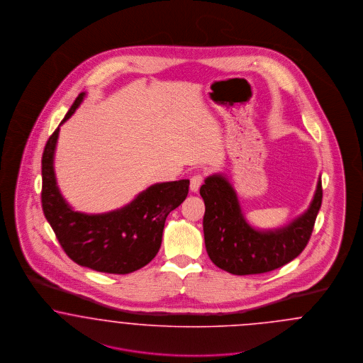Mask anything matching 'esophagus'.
<instances>
[{
    "instance_id": "obj_1",
    "label": "esophagus",
    "mask_w": 363,
    "mask_h": 363,
    "mask_svg": "<svg viewBox=\"0 0 363 363\" xmlns=\"http://www.w3.org/2000/svg\"><path fill=\"white\" fill-rule=\"evenodd\" d=\"M203 182H204V177L201 174H194L190 178V190L191 191H197V190L200 189Z\"/></svg>"
}]
</instances>
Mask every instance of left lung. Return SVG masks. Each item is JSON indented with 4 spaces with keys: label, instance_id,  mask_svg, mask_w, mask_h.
I'll use <instances>...</instances> for the list:
<instances>
[{
    "label": "left lung",
    "instance_id": "left-lung-1",
    "mask_svg": "<svg viewBox=\"0 0 363 363\" xmlns=\"http://www.w3.org/2000/svg\"><path fill=\"white\" fill-rule=\"evenodd\" d=\"M200 194L206 204L203 227L209 259L220 269L242 277L274 271L302 253L321 208L323 186L320 178L308 211L275 230H257L247 223L237 191L220 174L206 178Z\"/></svg>",
    "mask_w": 363,
    "mask_h": 363
}]
</instances>
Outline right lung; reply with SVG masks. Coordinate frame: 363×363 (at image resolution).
Masks as SVG:
<instances>
[{"instance_id":"obj_1","label":"right lung","mask_w":363,"mask_h":363,"mask_svg":"<svg viewBox=\"0 0 363 363\" xmlns=\"http://www.w3.org/2000/svg\"><path fill=\"white\" fill-rule=\"evenodd\" d=\"M86 96L82 92L60 126L69 120ZM60 126L48 140L42 156V208L55 237L76 264L104 274L135 272L160 249L167 215L188 196L189 179L155 184L125 207L88 215L73 211L57 186L54 151Z\"/></svg>"}]
</instances>
